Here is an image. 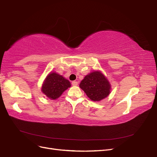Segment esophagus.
<instances>
[{
  "instance_id": "34e87169",
  "label": "esophagus",
  "mask_w": 157,
  "mask_h": 157,
  "mask_svg": "<svg viewBox=\"0 0 157 157\" xmlns=\"http://www.w3.org/2000/svg\"><path fill=\"white\" fill-rule=\"evenodd\" d=\"M72 85H73V86H77V85H78V82H77V81H73L72 82Z\"/></svg>"
}]
</instances>
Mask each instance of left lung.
Returning a JSON list of instances; mask_svg holds the SVG:
<instances>
[{
  "mask_svg": "<svg viewBox=\"0 0 157 157\" xmlns=\"http://www.w3.org/2000/svg\"><path fill=\"white\" fill-rule=\"evenodd\" d=\"M79 86L94 101H101L107 97L111 88L107 78L98 71H94L85 76Z\"/></svg>",
  "mask_w": 157,
  "mask_h": 157,
  "instance_id": "left-lung-1",
  "label": "left lung"
}]
</instances>
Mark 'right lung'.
I'll return each instance as SVG.
<instances>
[{"instance_id":"add662e5","label":"right lung","mask_w":157,"mask_h":157,"mask_svg":"<svg viewBox=\"0 0 157 157\" xmlns=\"http://www.w3.org/2000/svg\"><path fill=\"white\" fill-rule=\"evenodd\" d=\"M69 87L71 83L68 80L58 73L51 72L42 84L41 90L48 98L56 99Z\"/></svg>"}]
</instances>
